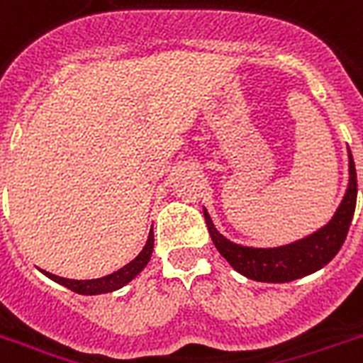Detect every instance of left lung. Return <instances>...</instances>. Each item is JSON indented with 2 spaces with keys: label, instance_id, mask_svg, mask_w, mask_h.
Here are the masks:
<instances>
[{
  "label": "left lung",
  "instance_id": "left-lung-1",
  "mask_svg": "<svg viewBox=\"0 0 363 363\" xmlns=\"http://www.w3.org/2000/svg\"><path fill=\"white\" fill-rule=\"evenodd\" d=\"M356 167H354L352 152L348 148V184L347 192L342 196L341 203L329 218V223L320 226L316 232L308 236L295 240L291 243L276 245V247H251L242 243L230 242L223 236L213 223L211 215L203 207L207 230L220 255L225 257L236 272L255 281L267 284H286V281L298 280L308 274L323 268L345 243L347 232L352 223L354 209H356Z\"/></svg>",
  "mask_w": 363,
  "mask_h": 363
}]
</instances>
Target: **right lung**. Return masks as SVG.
<instances>
[{
    "label": "right lung",
    "instance_id": "1",
    "mask_svg": "<svg viewBox=\"0 0 363 363\" xmlns=\"http://www.w3.org/2000/svg\"><path fill=\"white\" fill-rule=\"evenodd\" d=\"M152 251H154V230L150 228L148 240H146L145 247L140 249V253L131 262H127L125 267L108 274L104 278H96V280H68V278H60V276H55V274L45 272V270H41V272L45 274L49 280L57 281L60 286L68 287V289H72L74 293H79V295H102V293L118 291L123 286H127L129 281L135 280L138 274L145 270L146 264L150 262Z\"/></svg>",
    "mask_w": 363,
    "mask_h": 363
}]
</instances>
